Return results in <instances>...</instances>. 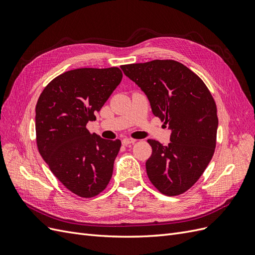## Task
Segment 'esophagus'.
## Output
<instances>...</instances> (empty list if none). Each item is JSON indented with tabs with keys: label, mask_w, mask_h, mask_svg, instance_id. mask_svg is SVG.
I'll return each mask as SVG.
<instances>
[{
	"label": "esophagus",
	"mask_w": 255,
	"mask_h": 255,
	"mask_svg": "<svg viewBox=\"0 0 255 255\" xmlns=\"http://www.w3.org/2000/svg\"><path fill=\"white\" fill-rule=\"evenodd\" d=\"M136 140L135 139H130V138H125V139L122 140V143L123 145H128V144H133L135 143Z\"/></svg>",
	"instance_id": "obj_1"
}]
</instances>
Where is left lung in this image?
Listing matches in <instances>:
<instances>
[{
	"instance_id": "obj_1",
	"label": "left lung",
	"mask_w": 255,
	"mask_h": 255,
	"mask_svg": "<svg viewBox=\"0 0 255 255\" xmlns=\"http://www.w3.org/2000/svg\"><path fill=\"white\" fill-rule=\"evenodd\" d=\"M144 92L152 113L171 129L170 143L149 139L145 169L161 194L177 196L202 175L214 155L217 107L206 85L186 66L171 59L121 66Z\"/></svg>"
}]
</instances>
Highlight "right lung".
Here are the masks:
<instances>
[{"instance_id": "right-lung-1", "label": "right lung", "mask_w": 255, "mask_h": 255, "mask_svg": "<svg viewBox=\"0 0 255 255\" xmlns=\"http://www.w3.org/2000/svg\"><path fill=\"white\" fill-rule=\"evenodd\" d=\"M122 80L119 68H81L52 80L36 105L38 151L60 183L92 198L110 183L119 139L107 140L86 128Z\"/></svg>"}]
</instances>
